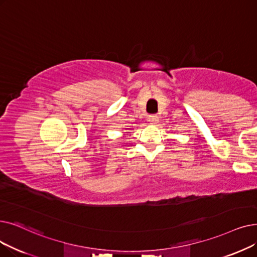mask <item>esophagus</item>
<instances>
[{"mask_svg": "<svg viewBox=\"0 0 257 257\" xmlns=\"http://www.w3.org/2000/svg\"><path fill=\"white\" fill-rule=\"evenodd\" d=\"M148 120L151 125H156L159 122V116L158 115H150L148 117Z\"/></svg>", "mask_w": 257, "mask_h": 257, "instance_id": "esophagus-1", "label": "esophagus"}]
</instances>
